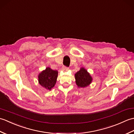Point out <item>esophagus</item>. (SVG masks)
Segmentation results:
<instances>
[{
    "instance_id": "1",
    "label": "esophagus",
    "mask_w": 134,
    "mask_h": 134,
    "mask_svg": "<svg viewBox=\"0 0 134 134\" xmlns=\"http://www.w3.org/2000/svg\"><path fill=\"white\" fill-rule=\"evenodd\" d=\"M69 67H65V66H63L62 68V70L63 71H67L68 70H69Z\"/></svg>"
}]
</instances>
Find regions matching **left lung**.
<instances>
[{"label":"left lung","mask_w":134,"mask_h":134,"mask_svg":"<svg viewBox=\"0 0 134 134\" xmlns=\"http://www.w3.org/2000/svg\"><path fill=\"white\" fill-rule=\"evenodd\" d=\"M75 82L78 87H86L92 83L93 78L87 71L83 67L75 74Z\"/></svg>","instance_id":"obj_1"}]
</instances>
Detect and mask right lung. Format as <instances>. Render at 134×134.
Wrapping results in <instances>:
<instances>
[{
	"instance_id": "add662e5",
	"label": "right lung",
	"mask_w": 134,
	"mask_h": 134,
	"mask_svg": "<svg viewBox=\"0 0 134 134\" xmlns=\"http://www.w3.org/2000/svg\"><path fill=\"white\" fill-rule=\"evenodd\" d=\"M58 75V71L47 67L46 69L39 74L38 76L39 83L45 89L51 90L56 84Z\"/></svg>"
}]
</instances>
